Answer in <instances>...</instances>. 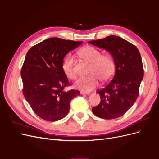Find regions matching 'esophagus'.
<instances>
[{
  "label": "esophagus",
  "mask_w": 159,
  "mask_h": 159,
  "mask_svg": "<svg viewBox=\"0 0 159 159\" xmlns=\"http://www.w3.org/2000/svg\"><path fill=\"white\" fill-rule=\"evenodd\" d=\"M80 93L81 95H89V94H90L89 92H85V91H81V92H80Z\"/></svg>",
  "instance_id": "esophagus-1"
}]
</instances>
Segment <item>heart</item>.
<instances>
[{
  "label": "heart",
  "mask_w": 159,
  "mask_h": 159,
  "mask_svg": "<svg viewBox=\"0 0 159 159\" xmlns=\"http://www.w3.org/2000/svg\"><path fill=\"white\" fill-rule=\"evenodd\" d=\"M80 56L84 60L91 63L88 77L80 78L75 84V87L85 92L93 90L99 85V80L108 82L113 78L115 71V62L109 54H102V52L93 46H85L81 49ZM62 70L70 79L74 80L76 73L74 69V57L69 54L66 57L61 65Z\"/></svg>",
  "instance_id": "1"
}]
</instances>
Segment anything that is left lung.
I'll return each instance as SVG.
<instances>
[{
    "label": "left lung",
    "mask_w": 159,
    "mask_h": 159,
    "mask_svg": "<svg viewBox=\"0 0 159 159\" xmlns=\"http://www.w3.org/2000/svg\"><path fill=\"white\" fill-rule=\"evenodd\" d=\"M88 43L109 51L116 66L111 81L98 90L101 102L92 111L102 119L118 118L132 107L139 96L144 74L140 52L135 46L117 36Z\"/></svg>",
    "instance_id": "1"
}]
</instances>
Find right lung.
Returning a JSON list of instances; mask_svg holds the SVG:
<instances>
[{
  "label": "right lung",
  "instance_id": "obj_1",
  "mask_svg": "<svg viewBox=\"0 0 159 159\" xmlns=\"http://www.w3.org/2000/svg\"><path fill=\"white\" fill-rule=\"evenodd\" d=\"M82 42L50 38L28 51L21 69L22 92L33 111L48 121H56L68 113L70 102L78 90L65 91L70 82L62 70L66 55Z\"/></svg>",
  "mask_w": 159,
  "mask_h": 159
}]
</instances>
